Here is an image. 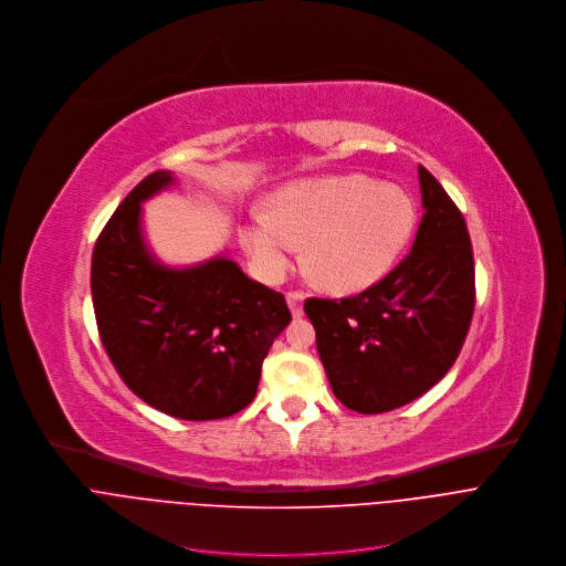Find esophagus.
<instances>
[{
  "instance_id": "obj_1",
  "label": "esophagus",
  "mask_w": 566,
  "mask_h": 566,
  "mask_svg": "<svg viewBox=\"0 0 566 566\" xmlns=\"http://www.w3.org/2000/svg\"><path fill=\"white\" fill-rule=\"evenodd\" d=\"M303 301H305L303 292H287V305H290L294 318L303 316Z\"/></svg>"
}]
</instances>
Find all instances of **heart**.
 Listing matches in <instances>:
<instances>
[{
	"label": "heart",
	"instance_id": "heart-1",
	"mask_svg": "<svg viewBox=\"0 0 566 566\" xmlns=\"http://www.w3.org/2000/svg\"><path fill=\"white\" fill-rule=\"evenodd\" d=\"M415 205L406 191L364 174L305 178L270 198L241 232L261 279L281 281L305 243L318 283L332 292H359L384 279L415 230Z\"/></svg>",
	"mask_w": 566,
	"mask_h": 566
}]
</instances>
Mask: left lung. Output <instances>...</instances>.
Masks as SVG:
<instances>
[{"mask_svg": "<svg viewBox=\"0 0 566 566\" xmlns=\"http://www.w3.org/2000/svg\"><path fill=\"white\" fill-rule=\"evenodd\" d=\"M423 216L410 254L361 294L307 298L316 350L334 397L361 415L428 392L455 364L475 307L467 220L419 165Z\"/></svg>", "mask_w": 566, "mask_h": 566, "instance_id": "obj_1", "label": "left lung"}]
</instances>
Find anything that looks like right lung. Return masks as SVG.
<instances>
[{
  "instance_id": "1",
  "label": "right lung",
  "mask_w": 566,
  "mask_h": 566,
  "mask_svg": "<svg viewBox=\"0 0 566 566\" xmlns=\"http://www.w3.org/2000/svg\"><path fill=\"white\" fill-rule=\"evenodd\" d=\"M174 185L154 171L97 237L91 294L102 346L149 406L187 421L230 417L256 397L263 359L292 314L285 296L224 254L167 268L143 237V202Z\"/></svg>"
}]
</instances>
